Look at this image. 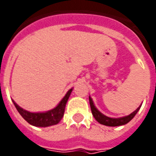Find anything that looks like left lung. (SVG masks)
Returning <instances> with one entry per match:
<instances>
[{"label":"left lung","mask_w":156,"mask_h":156,"mask_svg":"<svg viewBox=\"0 0 156 156\" xmlns=\"http://www.w3.org/2000/svg\"><path fill=\"white\" fill-rule=\"evenodd\" d=\"M89 104H90V107H91L92 114L94 115V117L95 118V119L98 121L99 124L107 125V126H119V125H124V124H127L134 117V115L137 114L139 109L140 108V106L135 111H134L132 114L128 115V116L114 119V118L107 117V116H105V115H104L98 111V109L95 108L94 105L93 103V100H92V98L90 97H89Z\"/></svg>","instance_id":"1"}]
</instances>
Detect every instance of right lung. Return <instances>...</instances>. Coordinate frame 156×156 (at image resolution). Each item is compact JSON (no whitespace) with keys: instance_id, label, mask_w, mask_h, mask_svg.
Returning <instances> with one entry per match:
<instances>
[{"instance_id":"right-lung-1","label":"right lung","mask_w":156,"mask_h":156,"mask_svg":"<svg viewBox=\"0 0 156 156\" xmlns=\"http://www.w3.org/2000/svg\"><path fill=\"white\" fill-rule=\"evenodd\" d=\"M72 90L73 88L68 90L67 94L65 95L64 98L62 99L56 108L45 113H31L19 107L14 101L13 104L15 105L16 108L17 109V111L19 112V114L22 115V117L27 123L37 127H48L58 124L62 119V118L63 117L65 106L69 96L71 94Z\"/></svg>"}]
</instances>
